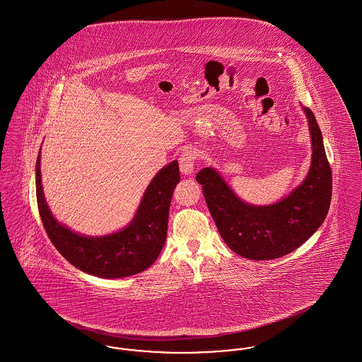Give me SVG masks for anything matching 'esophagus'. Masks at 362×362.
Masks as SVG:
<instances>
[{
    "label": "esophagus",
    "instance_id": "obj_1",
    "mask_svg": "<svg viewBox=\"0 0 362 362\" xmlns=\"http://www.w3.org/2000/svg\"><path fill=\"white\" fill-rule=\"evenodd\" d=\"M195 151L189 149L186 152H183L182 156L179 157V168H180V173L183 175H191L194 173V167H195Z\"/></svg>",
    "mask_w": 362,
    "mask_h": 362
}]
</instances>
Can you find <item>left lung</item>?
Instances as JSON below:
<instances>
[{"mask_svg":"<svg viewBox=\"0 0 362 362\" xmlns=\"http://www.w3.org/2000/svg\"><path fill=\"white\" fill-rule=\"evenodd\" d=\"M308 119L312 160L305 179L276 204L251 205L235 194L213 167L197 173L209 211L226 245L243 258L269 260L298 248L323 224L327 216L332 176L322 132L310 108Z\"/></svg>","mask_w":362,"mask_h":362,"instance_id":"1","label":"left lung"}]
</instances>
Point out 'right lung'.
<instances>
[{"label": "right lung", "mask_w": 362, "mask_h": 362, "mask_svg": "<svg viewBox=\"0 0 362 362\" xmlns=\"http://www.w3.org/2000/svg\"><path fill=\"white\" fill-rule=\"evenodd\" d=\"M179 180V165L173 160L151 180L129 224L104 236H86L52 216L42 186L40 151L36 158L37 209L50 240L74 267L100 278L133 276L153 264L165 244L170 204Z\"/></svg>", "instance_id": "add662e5"}]
</instances>
